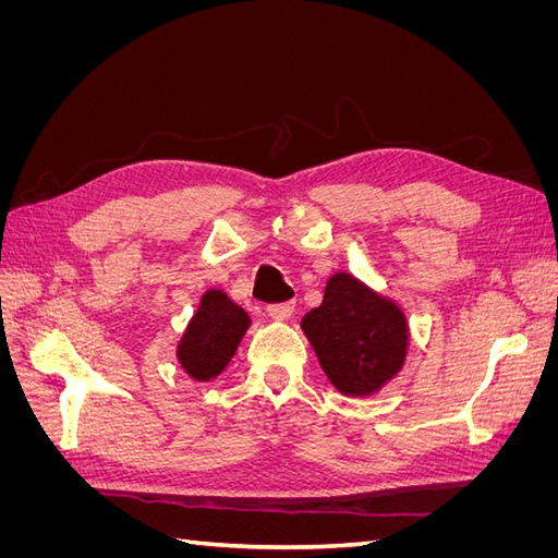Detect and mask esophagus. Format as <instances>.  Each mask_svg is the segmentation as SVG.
Returning a JSON list of instances; mask_svg holds the SVG:
<instances>
[{
	"mask_svg": "<svg viewBox=\"0 0 558 558\" xmlns=\"http://www.w3.org/2000/svg\"><path fill=\"white\" fill-rule=\"evenodd\" d=\"M295 312V302H277V305H267V314L272 318H291Z\"/></svg>",
	"mask_w": 558,
	"mask_h": 558,
	"instance_id": "34e87169",
	"label": "esophagus"
}]
</instances>
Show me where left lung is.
I'll use <instances>...</instances> for the list:
<instances>
[{"mask_svg": "<svg viewBox=\"0 0 558 558\" xmlns=\"http://www.w3.org/2000/svg\"><path fill=\"white\" fill-rule=\"evenodd\" d=\"M320 367L347 396H367L404 361L408 326L400 310L349 275H335L324 305L302 318Z\"/></svg>", "mask_w": 558, "mask_h": 558, "instance_id": "1", "label": "left lung"}]
</instances>
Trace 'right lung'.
<instances>
[{
  "label": "right lung",
  "mask_w": 558,
  "mask_h": 558,
  "mask_svg": "<svg viewBox=\"0 0 558 558\" xmlns=\"http://www.w3.org/2000/svg\"><path fill=\"white\" fill-rule=\"evenodd\" d=\"M246 328V312L226 293L209 291L179 344V361L185 373L199 381L221 375Z\"/></svg>",
  "instance_id": "right-lung-1"
}]
</instances>
